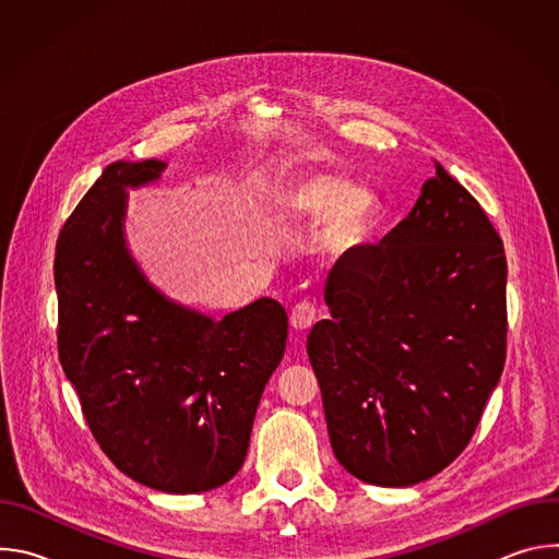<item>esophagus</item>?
Returning <instances> with one entry per match:
<instances>
[{"mask_svg": "<svg viewBox=\"0 0 559 559\" xmlns=\"http://www.w3.org/2000/svg\"><path fill=\"white\" fill-rule=\"evenodd\" d=\"M316 318H318V307L313 300H300L289 311V323L294 330L311 328L316 323Z\"/></svg>", "mask_w": 559, "mask_h": 559, "instance_id": "obj_1", "label": "esophagus"}]
</instances>
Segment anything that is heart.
Wrapping results in <instances>:
<instances>
[{"label": "heart", "instance_id": "1", "mask_svg": "<svg viewBox=\"0 0 559 559\" xmlns=\"http://www.w3.org/2000/svg\"><path fill=\"white\" fill-rule=\"evenodd\" d=\"M278 201L289 218L325 214V234L336 246L356 241L373 214V197L334 175L289 179L281 188Z\"/></svg>", "mask_w": 559, "mask_h": 559}]
</instances>
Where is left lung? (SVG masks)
I'll return each mask as SVG.
<instances>
[{"label": "left lung", "instance_id": "left-lung-1", "mask_svg": "<svg viewBox=\"0 0 559 559\" xmlns=\"http://www.w3.org/2000/svg\"><path fill=\"white\" fill-rule=\"evenodd\" d=\"M307 356L332 449L358 480L412 487L471 442L507 360V257L440 164L382 243L341 259Z\"/></svg>", "mask_w": 559, "mask_h": 559}]
</instances>
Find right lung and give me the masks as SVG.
I'll list each match as a JSON object with an SVG mask.
<instances>
[{
    "mask_svg": "<svg viewBox=\"0 0 559 559\" xmlns=\"http://www.w3.org/2000/svg\"><path fill=\"white\" fill-rule=\"evenodd\" d=\"M164 162L110 164L63 223L55 252L57 349L112 464L164 493H201L243 466L265 382L287 341L281 302L223 321L147 285L123 246L126 188Z\"/></svg>",
    "mask_w": 559,
    "mask_h": 559,
    "instance_id": "add662e5",
    "label": "right lung"
}]
</instances>
